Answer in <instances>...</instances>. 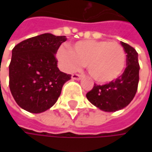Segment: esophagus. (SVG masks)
Returning <instances> with one entry per match:
<instances>
[{
  "label": "esophagus",
  "mask_w": 152,
  "mask_h": 152,
  "mask_svg": "<svg viewBox=\"0 0 152 152\" xmlns=\"http://www.w3.org/2000/svg\"><path fill=\"white\" fill-rule=\"evenodd\" d=\"M82 75L81 74H79V73H73L72 74V79H76V80H79V79H82Z\"/></svg>",
  "instance_id": "obj_1"
}]
</instances>
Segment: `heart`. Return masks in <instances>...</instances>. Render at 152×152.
Masks as SVG:
<instances>
[{
  "label": "heart",
  "instance_id": "heart-1",
  "mask_svg": "<svg viewBox=\"0 0 152 152\" xmlns=\"http://www.w3.org/2000/svg\"><path fill=\"white\" fill-rule=\"evenodd\" d=\"M58 60L67 71L86 65L91 77L99 83H107L118 78L126 66V53L118 42L107 40H82L72 49L61 47Z\"/></svg>",
  "mask_w": 152,
  "mask_h": 152
}]
</instances>
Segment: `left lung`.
I'll return each instance as SVG.
<instances>
[{
    "label": "left lung",
    "mask_w": 152,
    "mask_h": 152,
    "mask_svg": "<svg viewBox=\"0 0 152 152\" xmlns=\"http://www.w3.org/2000/svg\"><path fill=\"white\" fill-rule=\"evenodd\" d=\"M126 53V68L122 75L103 85H94L86 97L94 106L104 112H116L127 107L138 89L140 65L138 53L134 47L120 42Z\"/></svg>",
    "instance_id": "obj_1"
}]
</instances>
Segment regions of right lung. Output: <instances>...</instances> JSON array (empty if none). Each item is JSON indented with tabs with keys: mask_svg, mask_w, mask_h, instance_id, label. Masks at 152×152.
Returning a JSON list of instances; mask_svg holds the SVG:
<instances>
[{
	"mask_svg": "<svg viewBox=\"0 0 152 152\" xmlns=\"http://www.w3.org/2000/svg\"><path fill=\"white\" fill-rule=\"evenodd\" d=\"M66 36L46 33L15 45L9 65V87L17 104L32 113H40L55 104L71 75L57 67L56 58Z\"/></svg>",
	"mask_w": 152,
	"mask_h": 152,
	"instance_id": "add662e5",
	"label": "right lung"
}]
</instances>
